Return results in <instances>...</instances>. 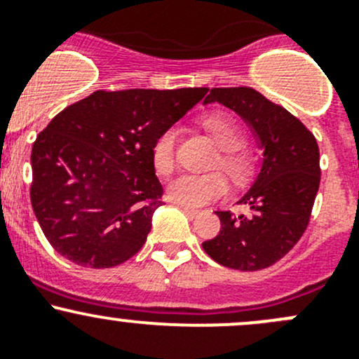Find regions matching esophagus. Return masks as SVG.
I'll list each match as a JSON object with an SVG mask.
<instances>
[{
  "instance_id": "esophagus-1",
  "label": "esophagus",
  "mask_w": 359,
  "mask_h": 359,
  "mask_svg": "<svg viewBox=\"0 0 359 359\" xmlns=\"http://www.w3.org/2000/svg\"><path fill=\"white\" fill-rule=\"evenodd\" d=\"M180 208H181V211H183V212H184V215H187V216H188V218H195V216H197V215H198V211H197V209H190V208H184V205H180Z\"/></svg>"
}]
</instances>
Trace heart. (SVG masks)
<instances>
[{
    "mask_svg": "<svg viewBox=\"0 0 359 359\" xmlns=\"http://www.w3.org/2000/svg\"><path fill=\"white\" fill-rule=\"evenodd\" d=\"M204 129L216 143L219 150H223L222 157L216 164L229 172L233 180H241L248 172V161L243 154L236 151L243 144V133L230 116L223 113L205 116L202 122ZM176 141H178V129L168 127L162 130L151 147V161L158 175L168 176L176 168ZM229 190L225 176L219 172H208V175H181L172 180L168 187V195L172 202L184 205V208H201V205L215 202L222 198Z\"/></svg>",
    "mask_w": 359,
    "mask_h": 359,
    "instance_id": "1",
    "label": "heart"
}]
</instances>
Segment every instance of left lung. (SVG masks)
<instances>
[{"instance_id":"1","label":"left lung","mask_w":359,"mask_h":359,"mask_svg":"<svg viewBox=\"0 0 359 359\" xmlns=\"http://www.w3.org/2000/svg\"><path fill=\"white\" fill-rule=\"evenodd\" d=\"M232 109L262 151L260 171L239 198L250 215L216 211L222 230L202 243L223 267L253 272L281 260L302 237L319 188V148L299 118L248 87L211 88L204 104Z\"/></svg>"}]
</instances>
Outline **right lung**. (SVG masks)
<instances>
[{"label": "right lung", "instance_id": "right-lung-1", "mask_svg": "<svg viewBox=\"0 0 359 359\" xmlns=\"http://www.w3.org/2000/svg\"><path fill=\"white\" fill-rule=\"evenodd\" d=\"M205 94V87L97 90L38 134L31 204L60 257L108 269L143 248L162 205L151 147Z\"/></svg>", "mask_w": 359, "mask_h": 359}]
</instances>
